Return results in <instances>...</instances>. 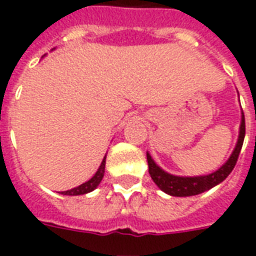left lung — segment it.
I'll return each instance as SVG.
<instances>
[{"label": "left lung", "mask_w": 256, "mask_h": 256, "mask_svg": "<svg viewBox=\"0 0 256 256\" xmlns=\"http://www.w3.org/2000/svg\"><path fill=\"white\" fill-rule=\"evenodd\" d=\"M104 168H106V160H102L101 166L98 167V170L96 172L94 176L90 178L89 181L80 184L79 186H75V188L72 189L64 190V192L62 193H63V194H67V196H79V194H86V193L94 190V189L100 185L101 180L104 177Z\"/></svg>", "instance_id": "left-lung-1"}]
</instances>
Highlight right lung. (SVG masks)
<instances>
[{"label": "right lung", "instance_id": "obj_1", "mask_svg": "<svg viewBox=\"0 0 256 256\" xmlns=\"http://www.w3.org/2000/svg\"><path fill=\"white\" fill-rule=\"evenodd\" d=\"M244 136H246V123L242 119V124H240V132H238V138H237V144L234 150L232 152L230 158L226 160L224 166L220 167V170L211 172L208 176H203V177H177V176H172L168 172H163L162 168L156 167L155 174H152V180L159 186L160 190H163L170 196H177V198H184V196H193V194H198L203 193L208 189L214 188L218 184H220L226 178L228 174H230L233 167L236 164L240 150H242V141H244ZM148 159L152 162L150 155L146 152Z\"/></svg>", "mask_w": 256, "mask_h": 256}]
</instances>
